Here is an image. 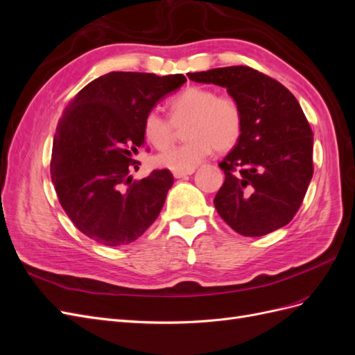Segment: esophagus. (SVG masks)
I'll list each match as a JSON object with an SVG mask.
<instances>
[{"label":"esophagus","mask_w":355,"mask_h":355,"mask_svg":"<svg viewBox=\"0 0 355 355\" xmlns=\"http://www.w3.org/2000/svg\"><path fill=\"white\" fill-rule=\"evenodd\" d=\"M192 173H194V170H189V171H173V176L176 179H180V178H185L188 175H192Z\"/></svg>","instance_id":"obj_1"}]
</instances>
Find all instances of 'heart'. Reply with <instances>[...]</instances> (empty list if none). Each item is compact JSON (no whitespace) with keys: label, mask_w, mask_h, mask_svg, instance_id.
Masks as SVG:
<instances>
[{"label":"heart","mask_w":355,"mask_h":355,"mask_svg":"<svg viewBox=\"0 0 355 355\" xmlns=\"http://www.w3.org/2000/svg\"><path fill=\"white\" fill-rule=\"evenodd\" d=\"M170 118L149 111L144 118V136L157 149H166L175 141L176 128L184 124L182 145L158 154L154 163L173 171L194 170L213 149L227 153L239 144L244 116L239 101L213 89L189 85L168 102Z\"/></svg>","instance_id":"1"}]
</instances>
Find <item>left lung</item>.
Returning a JSON list of instances; mask_svg holds the SVG:
<instances>
[{
  "instance_id": "left-lung-1",
  "label": "left lung",
  "mask_w": 355,
  "mask_h": 355,
  "mask_svg": "<svg viewBox=\"0 0 355 355\" xmlns=\"http://www.w3.org/2000/svg\"><path fill=\"white\" fill-rule=\"evenodd\" d=\"M227 87L243 110L239 144L219 163L225 182L214 207L245 237H261L295 218L314 173L313 130L295 96L250 67L188 73Z\"/></svg>"
}]
</instances>
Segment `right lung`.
I'll list each match as a JSON object with an SVG mask.
<instances>
[{"instance_id": "right-lung-1", "label": "right lung", "mask_w": 355, "mask_h": 355, "mask_svg": "<svg viewBox=\"0 0 355 355\" xmlns=\"http://www.w3.org/2000/svg\"><path fill=\"white\" fill-rule=\"evenodd\" d=\"M185 75L110 72L68 103L56 127L50 173L60 206L84 235L105 245L133 243L151 227L173 185L168 168L133 182L144 118Z\"/></svg>"}]
</instances>
